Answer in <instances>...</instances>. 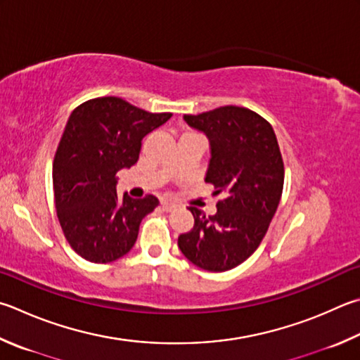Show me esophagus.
Masks as SVG:
<instances>
[{
  "mask_svg": "<svg viewBox=\"0 0 360 360\" xmlns=\"http://www.w3.org/2000/svg\"><path fill=\"white\" fill-rule=\"evenodd\" d=\"M160 205H162V209L165 212H172V211H174L176 207H178V205H176L174 201H169V200H163Z\"/></svg>",
  "mask_w": 360,
  "mask_h": 360,
  "instance_id": "1",
  "label": "esophagus"
}]
</instances>
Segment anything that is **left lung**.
<instances>
[{
    "instance_id": "obj_1",
    "label": "left lung",
    "mask_w": 360,
    "mask_h": 360,
    "mask_svg": "<svg viewBox=\"0 0 360 360\" xmlns=\"http://www.w3.org/2000/svg\"><path fill=\"white\" fill-rule=\"evenodd\" d=\"M211 146L206 182L224 193L217 212L191 206L195 225L181 234L184 257L211 272L230 271L263 240L283 191V160L277 136L264 117L244 107L226 105L201 115H184Z\"/></svg>"
}]
</instances>
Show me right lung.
Wrapping results in <instances>:
<instances>
[{"label": "right lung", "instance_id": "obj_1", "mask_svg": "<svg viewBox=\"0 0 360 360\" xmlns=\"http://www.w3.org/2000/svg\"><path fill=\"white\" fill-rule=\"evenodd\" d=\"M172 116L120 97L91 99L69 116L53 160V191L64 236L82 258L112 263L134 247L143 217L159 200L120 198L116 173L135 165L141 140Z\"/></svg>", "mask_w": 360, "mask_h": 360}]
</instances>
